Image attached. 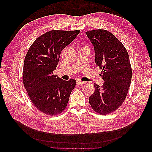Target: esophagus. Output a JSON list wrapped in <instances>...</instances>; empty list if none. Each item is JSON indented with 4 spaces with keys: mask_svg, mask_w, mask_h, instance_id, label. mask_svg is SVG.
Returning a JSON list of instances; mask_svg holds the SVG:
<instances>
[{
    "mask_svg": "<svg viewBox=\"0 0 152 152\" xmlns=\"http://www.w3.org/2000/svg\"><path fill=\"white\" fill-rule=\"evenodd\" d=\"M77 83L78 85L81 86V85L85 84L86 82H83V81H81V80H77Z\"/></svg>",
    "mask_w": 152,
    "mask_h": 152,
    "instance_id": "obj_1",
    "label": "esophagus"
}]
</instances>
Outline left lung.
I'll use <instances>...</instances> for the list:
<instances>
[{"label":"left lung","instance_id":"obj_1","mask_svg":"<svg viewBox=\"0 0 152 152\" xmlns=\"http://www.w3.org/2000/svg\"><path fill=\"white\" fill-rule=\"evenodd\" d=\"M94 48L96 65L102 70L103 86L94 84V93L89 98L92 108L101 115L112 113L125 100L132 78L127 51L111 32L94 30L86 32Z\"/></svg>","mask_w":152,"mask_h":152}]
</instances>
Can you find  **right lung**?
<instances>
[{
	"label": "right lung",
	"mask_w": 152,
	"mask_h": 152,
	"mask_svg": "<svg viewBox=\"0 0 152 152\" xmlns=\"http://www.w3.org/2000/svg\"><path fill=\"white\" fill-rule=\"evenodd\" d=\"M80 30H51L37 39L25 56L23 82L31 103L40 112L56 115L66 107L76 80L68 81L53 75L61 50Z\"/></svg>",
	"instance_id": "add662e5"
}]
</instances>
